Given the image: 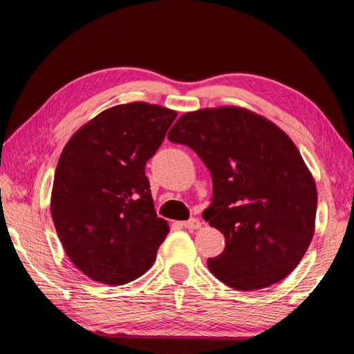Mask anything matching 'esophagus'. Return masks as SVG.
<instances>
[{
	"mask_svg": "<svg viewBox=\"0 0 354 354\" xmlns=\"http://www.w3.org/2000/svg\"><path fill=\"white\" fill-rule=\"evenodd\" d=\"M183 227L187 230H198L201 227V222L198 219H194V217H192V219L183 222Z\"/></svg>",
	"mask_w": 354,
	"mask_h": 354,
	"instance_id": "obj_1",
	"label": "esophagus"
}]
</instances>
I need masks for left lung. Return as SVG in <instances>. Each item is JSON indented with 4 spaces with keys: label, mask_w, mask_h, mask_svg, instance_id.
<instances>
[{
    "label": "left lung",
    "mask_w": 354,
    "mask_h": 354,
    "mask_svg": "<svg viewBox=\"0 0 354 354\" xmlns=\"http://www.w3.org/2000/svg\"><path fill=\"white\" fill-rule=\"evenodd\" d=\"M167 138L189 146L212 173L213 198L202 217L225 236L208 259L212 274L232 289L281 281L310 245L317 185L292 140L254 112L223 106L187 112Z\"/></svg>",
    "instance_id": "8db88e82"
}]
</instances>
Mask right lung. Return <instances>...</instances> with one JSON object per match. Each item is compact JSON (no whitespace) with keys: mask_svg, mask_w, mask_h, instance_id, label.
<instances>
[{"mask_svg":"<svg viewBox=\"0 0 354 354\" xmlns=\"http://www.w3.org/2000/svg\"><path fill=\"white\" fill-rule=\"evenodd\" d=\"M175 118L158 104H118L64 147L51 217L68 259L91 280L126 284L153 265L169 225L156 216L145 167Z\"/></svg>","mask_w":354,"mask_h":354,"instance_id":"add662e5","label":"right lung"}]
</instances>
